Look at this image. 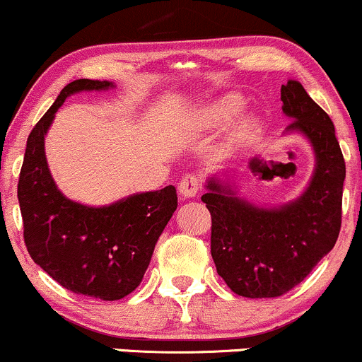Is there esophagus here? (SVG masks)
<instances>
[{
    "label": "esophagus",
    "instance_id": "34e87169",
    "mask_svg": "<svg viewBox=\"0 0 362 362\" xmlns=\"http://www.w3.org/2000/svg\"><path fill=\"white\" fill-rule=\"evenodd\" d=\"M199 187H201V178L192 175H185L180 180V185H178V194L182 195V199H190L195 197V194L199 192Z\"/></svg>",
    "mask_w": 362,
    "mask_h": 362
}]
</instances>
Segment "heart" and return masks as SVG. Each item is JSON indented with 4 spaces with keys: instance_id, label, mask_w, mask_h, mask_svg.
<instances>
[{
    "instance_id": "obj_1",
    "label": "heart",
    "mask_w": 362,
    "mask_h": 362,
    "mask_svg": "<svg viewBox=\"0 0 362 362\" xmlns=\"http://www.w3.org/2000/svg\"><path fill=\"white\" fill-rule=\"evenodd\" d=\"M243 109V100L240 95H224V97L218 98V100L207 105L204 112H202V122L206 126H223V124L230 122L231 119L238 115V112ZM257 124L253 119H245L240 122V126L235 129L233 134L230 136V146H242L248 139L255 134Z\"/></svg>"
}]
</instances>
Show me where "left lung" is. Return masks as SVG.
<instances>
[{
	"label": "left lung",
	"instance_id": "left-lung-1",
	"mask_svg": "<svg viewBox=\"0 0 362 362\" xmlns=\"http://www.w3.org/2000/svg\"><path fill=\"white\" fill-rule=\"evenodd\" d=\"M282 112L293 122L284 134H301L315 155L308 187L294 201L257 206L240 197L228 177L207 178L202 202L213 218L211 255L233 293L276 298L298 286L334 248L340 231L346 161L327 112L303 85L281 88Z\"/></svg>",
	"mask_w": 362,
	"mask_h": 362
}]
</instances>
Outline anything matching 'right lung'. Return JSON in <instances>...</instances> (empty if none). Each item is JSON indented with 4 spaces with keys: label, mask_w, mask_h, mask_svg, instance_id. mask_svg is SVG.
Wrapping results in <instances>:
<instances>
[{
    "label": "right lung",
    "mask_w": 362,
    "mask_h": 362,
    "mask_svg": "<svg viewBox=\"0 0 362 362\" xmlns=\"http://www.w3.org/2000/svg\"><path fill=\"white\" fill-rule=\"evenodd\" d=\"M114 86L98 80L66 85L28 136L18 180L23 238L32 259L62 288L103 301L120 300L138 288L177 209L173 185L100 207L74 202L57 189L44 148L56 112L74 93Z\"/></svg>",
    "instance_id": "obj_1"
}]
</instances>
